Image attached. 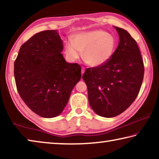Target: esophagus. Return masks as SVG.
<instances>
[{
  "label": "esophagus",
  "instance_id": "34e87169",
  "mask_svg": "<svg viewBox=\"0 0 159 159\" xmlns=\"http://www.w3.org/2000/svg\"><path fill=\"white\" fill-rule=\"evenodd\" d=\"M84 72H85V68L84 67H82L81 68V75L84 74Z\"/></svg>",
  "mask_w": 159,
  "mask_h": 159
}]
</instances>
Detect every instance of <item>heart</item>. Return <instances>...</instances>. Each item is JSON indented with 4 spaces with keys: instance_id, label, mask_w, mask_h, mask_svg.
Listing matches in <instances>:
<instances>
[{
    "instance_id": "b5f03b06",
    "label": "heart",
    "mask_w": 159,
    "mask_h": 159,
    "mask_svg": "<svg viewBox=\"0 0 159 159\" xmlns=\"http://www.w3.org/2000/svg\"><path fill=\"white\" fill-rule=\"evenodd\" d=\"M116 48L115 37L102 30L81 32L74 37L73 42L68 41L65 47L66 57L75 61L80 56L88 65L100 66L109 61Z\"/></svg>"
}]
</instances>
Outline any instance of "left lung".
<instances>
[{
	"label": "left lung",
	"instance_id": "1",
	"mask_svg": "<svg viewBox=\"0 0 159 159\" xmlns=\"http://www.w3.org/2000/svg\"><path fill=\"white\" fill-rule=\"evenodd\" d=\"M115 27L120 42L112 57L102 66L88 68L82 77L88 88L90 107L104 117L119 115L132 104L144 74L137 42L124 29Z\"/></svg>",
	"mask_w": 159,
	"mask_h": 159
}]
</instances>
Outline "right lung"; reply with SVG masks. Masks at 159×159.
<instances>
[{"mask_svg": "<svg viewBox=\"0 0 159 159\" xmlns=\"http://www.w3.org/2000/svg\"><path fill=\"white\" fill-rule=\"evenodd\" d=\"M63 42L56 30H44L22 45L14 63L20 96L40 117L59 115L81 78L79 64H69L61 54Z\"/></svg>", "mask_w": 159, "mask_h": 159, "instance_id": "right-lung-1", "label": "right lung"}]
</instances>
